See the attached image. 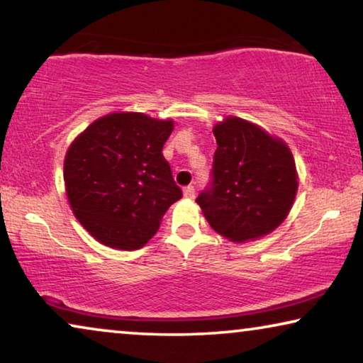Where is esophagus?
<instances>
[{"instance_id": "obj_1", "label": "esophagus", "mask_w": 363, "mask_h": 363, "mask_svg": "<svg viewBox=\"0 0 363 363\" xmlns=\"http://www.w3.org/2000/svg\"><path fill=\"white\" fill-rule=\"evenodd\" d=\"M194 196H196V189H194V186H187L184 189V197L194 199Z\"/></svg>"}]
</instances>
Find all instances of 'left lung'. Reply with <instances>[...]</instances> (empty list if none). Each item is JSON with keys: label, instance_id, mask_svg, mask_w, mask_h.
I'll list each match as a JSON object with an SVG mask.
<instances>
[{"label": "left lung", "instance_id": "obj_1", "mask_svg": "<svg viewBox=\"0 0 363 363\" xmlns=\"http://www.w3.org/2000/svg\"><path fill=\"white\" fill-rule=\"evenodd\" d=\"M213 135L212 179L196 199L205 218L235 242L270 233L290 212L298 189L289 147L238 117L218 123Z\"/></svg>", "mask_w": 363, "mask_h": 363}]
</instances>
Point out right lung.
Returning a JSON list of instances; mask_svg holds the SVG:
<instances>
[{
  "instance_id": "1",
  "label": "right lung",
  "mask_w": 363,
  "mask_h": 363,
  "mask_svg": "<svg viewBox=\"0 0 363 363\" xmlns=\"http://www.w3.org/2000/svg\"><path fill=\"white\" fill-rule=\"evenodd\" d=\"M171 121L140 112L97 118L68 148L63 179L73 213L102 245L138 250L182 197L163 147Z\"/></svg>"
}]
</instances>
